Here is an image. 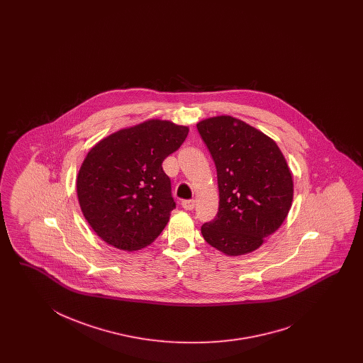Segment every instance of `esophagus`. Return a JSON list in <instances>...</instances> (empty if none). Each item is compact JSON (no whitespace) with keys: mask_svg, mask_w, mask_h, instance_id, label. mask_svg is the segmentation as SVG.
I'll return each instance as SVG.
<instances>
[{"mask_svg":"<svg viewBox=\"0 0 363 363\" xmlns=\"http://www.w3.org/2000/svg\"><path fill=\"white\" fill-rule=\"evenodd\" d=\"M182 208L185 210H193L194 209V205H196V202H194V199H185V201H182Z\"/></svg>","mask_w":363,"mask_h":363,"instance_id":"1","label":"esophagus"}]
</instances>
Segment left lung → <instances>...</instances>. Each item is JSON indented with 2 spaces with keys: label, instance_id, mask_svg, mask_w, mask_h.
<instances>
[{
  "label": "left lung",
  "instance_id": "obj_1",
  "mask_svg": "<svg viewBox=\"0 0 363 363\" xmlns=\"http://www.w3.org/2000/svg\"><path fill=\"white\" fill-rule=\"evenodd\" d=\"M217 169L220 208L202 225L205 241L226 255L257 250L279 229L293 202V176L270 137L231 116L197 123Z\"/></svg>",
  "mask_w": 363,
  "mask_h": 363
}]
</instances>
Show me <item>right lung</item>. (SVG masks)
I'll return each mask as SVG.
<instances>
[{"label":"right lung","mask_w":363,"mask_h":363,"mask_svg":"<svg viewBox=\"0 0 363 363\" xmlns=\"http://www.w3.org/2000/svg\"><path fill=\"white\" fill-rule=\"evenodd\" d=\"M189 128L147 120L96 143L77 176L81 211L101 240L135 252L165 229L176 202L162 162L187 137Z\"/></svg>","instance_id":"1"}]
</instances>
